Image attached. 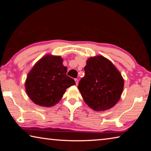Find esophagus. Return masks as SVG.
Here are the masks:
<instances>
[{"label": "esophagus", "instance_id": "1", "mask_svg": "<svg viewBox=\"0 0 151 151\" xmlns=\"http://www.w3.org/2000/svg\"><path fill=\"white\" fill-rule=\"evenodd\" d=\"M75 81L76 85H78V78H75Z\"/></svg>", "mask_w": 151, "mask_h": 151}]
</instances>
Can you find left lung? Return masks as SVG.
Masks as SVG:
<instances>
[{
	"instance_id": "8db88e82",
	"label": "left lung",
	"mask_w": 151,
	"mask_h": 151,
	"mask_svg": "<svg viewBox=\"0 0 151 151\" xmlns=\"http://www.w3.org/2000/svg\"><path fill=\"white\" fill-rule=\"evenodd\" d=\"M78 88L85 103L96 111L112 108L121 98L124 80L111 61L103 56L91 57L84 68Z\"/></svg>"
}]
</instances>
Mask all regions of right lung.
Instances as JSON below:
<instances>
[{
    "instance_id": "obj_1",
    "label": "right lung",
    "mask_w": 151,
    "mask_h": 151,
    "mask_svg": "<svg viewBox=\"0 0 151 151\" xmlns=\"http://www.w3.org/2000/svg\"><path fill=\"white\" fill-rule=\"evenodd\" d=\"M58 56L47 55L28 74L25 88L29 98L38 105L49 107L62 98L66 89L75 81L66 75L67 68Z\"/></svg>"
}]
</instances>
